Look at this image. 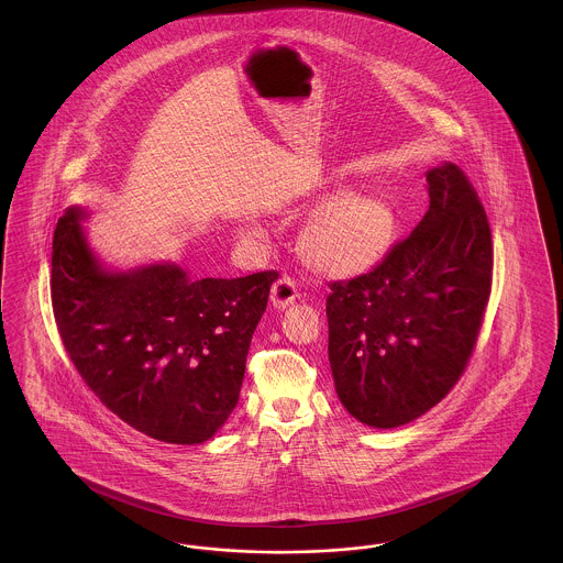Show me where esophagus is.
<instances>
[{"label": "esophagus", "mask_w": 563, "mask_h": 563, "mask_svg": "<svg viewBox=\"0 0 563 563\" xmlns=\"http://www.w3.org/2000/svg\"><path fill=\"white\" fill-rule=\"evenodd\" d=\"M297 299V287H295L294 280L289 276H283L278 278L274 285H272V291H269V301L276 310H285L289 308Z\"/></svg>", "instance_id": "esophagus-1"}]
</instances>
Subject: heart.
<instances>
[{"instance_id": "heart-1", "label": "heart", "mask_w": 563, "mask_h": 563, "mask_svg": "<svg viewBox=\"0 0 563 563\" xmlns=\"http://www.w3.org/2000/svg\"><path fill=\"white\" fill-rule=\"evenodd\" d=\"M397 236L393 205L367 191H344L310 214L297 234L301 264L322 278H356L386 257Z\"/></svg>"}]
</instances>
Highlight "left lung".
Here are the masks:
<instances>
[{"mask_svg": "<svg viewBox=\"0 0 563 563\" xmlns=\"http://www.w3.org/2000/svg\"><path fill=\"white\" fill-rule=\"evenodd\" d=\"M429 211L386 260L327 297L329 365L350 416L397 429L464 372L492 289V232L477 191L443 162L427 170Z\"/></svg>", "mask_w": 563, "mask_h": 563, "instance_id": "obj_1", "label": "left lung"}]
</instances>
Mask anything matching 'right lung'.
<instances>
[{"mask_svg": "<svg viewBox=\"0 0 563 563\" xmlns=\"http://www.w3.org/2000/svg\"><path fill=\"white\" fill-rule=\"evenodd\" d=\"M69 207L53 241L54 321L90 390L129 427L175 445L205 443L241 397L246 352L274 269L191 280L173 264L108 268Z\"/></svg>", "mask_w": 563, "mask_h": 563, "instance_id": "1", "label": "right lung"}]
</instances>
